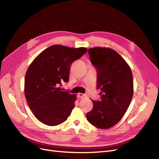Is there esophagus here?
Returning <instances> with one entry per match:
<instances>
[{
  "label": "esophagus",
  "instance_id": "34e87169",
  "mask_svg": "<svg viewBox=\"0 0 159 159\" xmlns=\"http://www.w3.org/2000/svg\"><path fill=\"white\" fill-rule=\"evenodd\" d=\"M85 96H86V95L80 93H78V98H80V99H81V98H84L85 97Z\"/></svg>",
  "mask_w": 159,
  "mask_h": 159
}]
</instances>
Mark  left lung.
Here are the masks:
<instances>
[{"mask_svg":"<svg viewBox=\"0 0 159 159\" xmlns=\"http://www.w3.org/2000/svg\"><path fill=\"white\" fill-rule=\"evenodd\" d=\"M88 53L97 70V89L102 93L99 100H92L93 109L86 118L95 127L106 129L117 124L127 111L133 94V74L116 51L96 47Z\"/></svg>","mask_w":159,"mask_h":159,"instance_id":"8db88e82","label":"left lung"}]
</instances>
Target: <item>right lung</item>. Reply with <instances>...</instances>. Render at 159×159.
I'll return each mask as SVG.
<instances>
[{
  "label": "right lung",
  "mask_w": 159,
  "mask_h": 159,
  "mask_svg": "<svg viewBox=\"0 0 159 159\" xmlns=\"http://www.w3.org/2000/svg\"><path fill=\"white\" fill-rule=\"evenodd\" d=\"M53 45L42 52L28 67L25 79V93L28 106L40 122L56 126L66 121L75 107L76 96L62 91L68 82L72 62L87 52Z\"/></svg>",
  "instance_id": "right-lung-1"
}]
</instances>
